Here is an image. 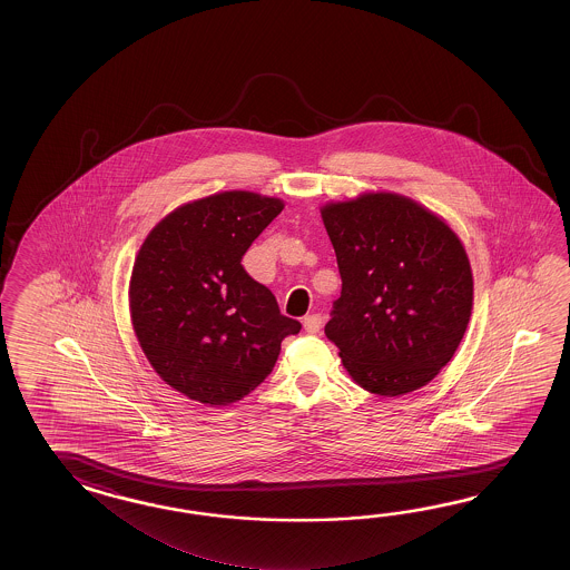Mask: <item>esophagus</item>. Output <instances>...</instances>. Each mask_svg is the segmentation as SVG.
<instances>
[{"mask_svg": "<svg viewBox=\"0 0 570 570\" xmlns=\"http://www.w3.org/2000/svg\"><path fill=\"white\" fill-rule=\"evenodd\" d=\"M303 327H305V332H309V334H317V332L322 330V315H305V317H303Z\"/></svg>", "mask_w": 570, "mask_h": 570, "instance_id": "1", "label": "esophagus"}]
</instances>
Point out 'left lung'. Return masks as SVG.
I'll list each match as a JSON object with an SVG mask.
<instances>
[{
  "label": "left lung",
  "mask_w": 570,
  "mask_h": 570,
  "mask_svg": "<svg viewBox=\"0 0 570 570\" xmlns=\"http://www.w3.org/2000/svg\"><path fill=\"white\" fill-rule=\"evenodd\" d=\"M322 218L342 279L326 336L346 371L385 397L424 387L454 356L473 309L461 240L401 195L330 204Z\"/></svg>",
  "instance_id": "8db88e82"
}]
</instances>
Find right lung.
<instances>
[{"mask_svg": "<svg viewBox=\"0 0 570 570\" xmlns=\"http://www.w3.org/2000/svg\"><path fill=\"white\" fill-rule=\"evenodd\" d=\"M283 204L248 191L175 209L134 263V332L160 379L189 400L228 405L258 387L302 324L281 314L243 256Z\"/></svg>", "mask_w": 570, "mask_h": 570, "instance_id": "1", "label": "right lung"}]
</instances>
